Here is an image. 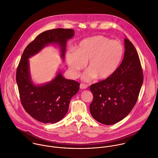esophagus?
Wrapping results in <instances>:
<instances>
[{
    "label": "esophagus",
    "instance_id": "34e87169",
    "mask_svg": "<svg viewBox=\"0 0 158 158\" xmlns=\"http://www.w3.org/2000/svg\"><path fill=\"white\" fill-rule=\"evenodd\" d=\"M87 88V85L84 84H80V89H85Z\"/></svg>",
    "mask_w": 158,
    "mask_h": 158
}]
</instances>
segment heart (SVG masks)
<instances>
[{
	"label": "heart",
	"mask_w": 158,
	"mask_h": 158,
	"mask_svg": "<svg viewBox=\"0 0 158 158\" xmlns=\"http://www.w3.org/2000/svg\"><path fill=\"white\" fill-rule=\"evenodd\" d=\"M125 48L118 40H112L98 35L81 40L67 52L66 60L74 76H77L85 63L89 69L83 76L85 81L94 78L105 80L111 77L119 68L124 58Z\"/></svg>",
	"instance_id": "1"
}]
</instances>
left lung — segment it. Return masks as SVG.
Here are the masks:
<instances>
[{
    "label": "left lung",
    "instance_id": "left-lung-1",
    "mask_svg": "<svg viewBox=\"0 0 158 158\" xmlns=\"http://www.w3.org/2000/svg\"><path fill=\"white\" fill-rule=\"evenodd\" d=\"M125 53L117 71L110 78L91 85L94 99L90 105L92 116L105 125L125 118L137 103L143 81L138 53L132 43L124 39Z\"/></svg>",
    "mask_w": 158,
    "mask_h": 158
}]
</instances>
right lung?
Here are the masks:
<instances>
[{
    "label": "right lung",
    "mask_w": 158,
    "mask_h": 158,
    "mask_svg": "<svg viewBox=\"0 0 158 158\" xmlns=\"http://www.w3.org/2000/svg\"><path fill=\"white\" fill-rule=\"evenodd\" d=\"M74 35L71 29L57 28L38 35L24 49L17 68L16 80L21 104L34 119L53 124L66 114L70 100L79 89V83L65 79L60 70L50 81L35 85L30 74L29 58L50 44L58 45L61 58H64L67 41Z\"/></svg>",
    "instance_id": "add662e5"
}]
</instances>
